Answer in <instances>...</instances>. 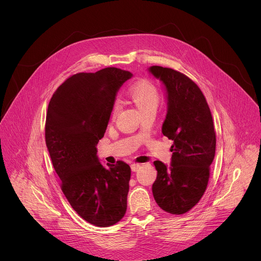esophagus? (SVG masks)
<instances>
[{
    "mask_svg": "<svg viewBox=\"0 0 261 261\" xmlns=\"http://www.w3.org/2000/svg\"><path fill=\"white\" fill-rule=\"evenodd\" d=\"M141 166V164H138V163H133V164H131V169H132V171H137L138 170V168Z\"/></svg>",
    "mask_w": 261,
    "mask_h": 261,
    "instance_id": "obj_1",
    "label": "esophagus"
}]
</instances>
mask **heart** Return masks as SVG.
I'll return each mask as SVG.
<instances>
[{"label":"heart","mask_w":261,"mask_h":261,"mask_svg":"<svg viewBox=\"0 0 261 261\" xmlns=\"http://www.w3.org/2000/svg\"><path fill=\"white\" fill-rule=\"evenodd\" d=\"M127 93L130 99L142 113L148 110H157L160 96L157 88L151 82L146 80L137 81L129 87ZM119 109L120 104L118 101H116L113 105V109H111V116L116 117L119 113Z\"/></svg>","instance_id":"obj_1"}]
</instances>
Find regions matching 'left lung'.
<instances>
[{
    "label": "left lung",
    "instance_id": "obj_1",
    "mask_svg": "<svg viewBox=\"0 0 261 261\" xmlns=\"http://www.w3.org/2000/svg\"><path fill=\"white\" fill-rule=\"evenodd\" d=\"M148 71L165 87L167 114L162 133L173 140L170 166L154 162L158 173L153 195L163 211L181 215L197 204L206 189L216 151L213 118L205 97L188 76L160 66Z\"/></svg>",
    "mask_w": 261,
    "mask_h": 261
}]
</instances>
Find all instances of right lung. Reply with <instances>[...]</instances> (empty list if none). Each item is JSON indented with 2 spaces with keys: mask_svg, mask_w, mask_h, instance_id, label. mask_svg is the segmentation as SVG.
I'll return each mask as SVG.
<instances>
[{
  "mask_svg": "<svg viewBox=\"0 0 261 261\" xmlns=\"http://www.w3.org/2000/svg\"><path fill=\"white\" fill-rule=\"evenodd\" d=\"M131 77V72L115 67L74 74L47 108L45 142L61 189L72 208L98 227L116 224L127 210L131 168L124 161L103 166L96 145L118 91Z\"/></svg>",
  "mask_w": 261,
  "mask_h": 261,
  "instance_id": "1",
  "label": "right lung"
}]
</instances>
